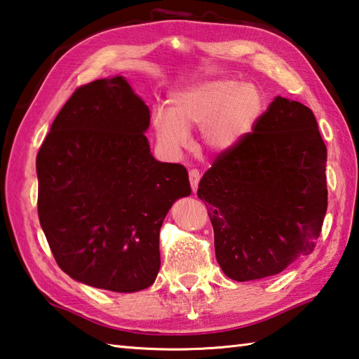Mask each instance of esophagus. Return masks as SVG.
<instances>
[{"label": "esophagus", "mask_w": 359, "mask_h": 359, "mask_svg": "<svg viewBox=\"0 0 359 359\" xmlns=\"http://www.w3.org/2000/svg\"><path fill=\"white\" fill-rule=\"evenodd\" d=\"M189 181H191V187L194 192H197L198 189V182H200V172L195 170V168H192L191 172H189Z\"/></svg>", "instance_id": "34e87169"}]
</instances>
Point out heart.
<instances>
[{
  "instance_id": "1",
  "label": "heart",
  "mask_w": 359,
  "mask_h": 359,
  "mask_svg": "<svg viewBox=\"0 0 359 359\" xmlns=\"http://www.w3.org/2000/svg\"><path fill=\"white\" fill-rule=\"evenodd\" d=\"M262 103L261 92L253 84L209 81L175 93L170 111L154 107L151 128L165 153L181 151L194 128H201V140L208 150L226 151L252 133L262 114Z\"/></svg>"
}]
</instances>
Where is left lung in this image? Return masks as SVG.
<instances>
[{"mask_svg":"<svg viewBox=\"0 0 359 359\" xmlns=\"http://www.w3.org/2000/svg\"><path fill=\"white\" fill-rule=\"evenodd\" d=\"M325 165L313 111L281 97L239 145L214 159L197 195L223 273L261 280L313 253L328 205Z\"/></svg>","mask_w":359,"mask_h":359,"instance_id":"1","label":"left lung"}]
</instances>
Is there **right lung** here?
<instances>
[{"mask_svg":"<svg viewBox=\"0 0 359 359\" xmlns=\"http://www.w3.org/2000/svg\"><path fill=\"white\" fill-rule=\"evenodd\" d=\"M148 126L123 76L97 79L73 92L40 147L39 220L73 280L114 292L156 280L159 229L191 184L181 164L153 158Z\"/></svg>","mask_w":359,"mask_h":359,"instance_id":"add662e5","label":"right lung"}]
</instances>
